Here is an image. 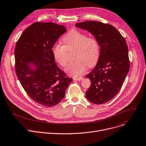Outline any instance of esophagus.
Here are the masks:
<instances>
[{
	"mask_svg": "<svg viewBox=\"0 0 146 146\" xmlns=\"http://www.w3.org/2000/svg\"><path fill=\"white\" fill-rule=\"evenodd\" d=\"M83 78H84L83 77H77V78H76V77H73V79L74 80H77V81H81V80H83Z\"/></svg>",
	"mask_w": 146,
	"mask_h": 146,
	"instance_id": "esophagus-1",
	"label": "esophagus"
}]
</instances>
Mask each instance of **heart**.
I'll return each instance as SVG.
<instances>
[{
  "instance_id": "heart-1",
  "label": "heart",
  "mask_w": 146,
  "mask_h": 146,
  "mask_svg": "<svg viewBox=\"0 0 146 146\" xmlns=\"http://www.w3.org/2000/svg\"><path fill=\"white\" fill-rule=\"evenodd\" d=\"M64 45L55 44L52 47V53L55 60L63 67L68 64V52L76 48L74 59L69 64L66 72L69 75L77 77L82 74L88 68L94 66L100 58V48L98 41L94 36L82 31L72 30L62 39Z\"/></svg>"
}]
</instances>
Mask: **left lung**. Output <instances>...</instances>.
Here are the masks:
<instances>
[{"instance_id": "left-lung-1", "label": "left lung", "mask_w": 146, "mask_h": 146, "mask_svg": "<svg viewBox=\"0 0 146 146\" xmlns=\"http://www.w3.org/2000/svg\"><path fill=\"white\" fill-rule=\"evenodd\" d=\"M75 26L91 33L101 47L96 67L86 76L91 82L86 97L95 104L107 102L121 90L129 71L130 62L125 39L116 29L108 24L86 21L78 23Z\"/></svg>"}]
</instances>
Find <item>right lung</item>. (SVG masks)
I'll return each mask as SVG.
<instances>
[{
  "label": "right lung",
  "mask_w": 146,
  "mask_h": 146,
  "mask_svg": "<svg viewBox=\"0 0 146 146\" xmlns=\"http://www.w3.org/2000/svg\"><path fill=\"white\" fill-rule=\"evenodd\" d=\"M66 31L63 25L36 22L23 31L16 45L15 70L19 80L33 101L46 107L59 103L72 81L58 68L52 53L53 46ZM31 64L35 69L31 68Z\"/></svg>",
  "instance_id": "obj_1"
}]
</instances>
